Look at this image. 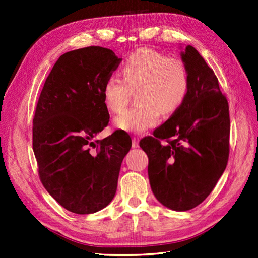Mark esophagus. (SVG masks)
<instances>
[{
  "mask_svg": "<svg viewBox=\"0 0 258 258\" xmlns=\"http://www.w3.org/2000/svg\"><path fill=\"white\" fill-rule=\"evenodd\" d=\"M132 146H133V148H137L138 147V138L137 137H133L132 138Z\"/></svg>",
  "mask_w": 258,
  "mask_h": 258,
  "instance_id": "1",
  "label": "esophagus"
}]
</instances>
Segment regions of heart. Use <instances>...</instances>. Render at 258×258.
Here are the masks:
<instances>
[{
  "label": "heart",
  "mask_w": 258,
  "mask_h": 258,
  "mask_svg": "<svg viewBox=\"0 0 258 258\" xmlns=\"http://www.w3.org/2000/svg\"><path fill=\"white\" fill-rule=\"evenodd\" d=\"M122 73L123 79L109 76L102 88L105 104L113 113L122 112L130 101L131 90H137L139 104L115 119V125L121 130L143 133L158 123L160 113H174L187 97L189 76L180 58L143 47L124 61Z\"/></svg>",
  "instance_id": "b5f03b06"
}]
</instances>
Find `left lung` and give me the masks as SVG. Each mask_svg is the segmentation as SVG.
I'll list each match as a JSON object with an SVG mask.
<instances>
[{
  "label": "left lung",
  "instance_id": "1",
  "mask_svg": "<svg viewBox=\"0 0 258 258\" xmlns=\"http://www.w3.org/2000/svg\"><path fill=\"white\" fill-rule=\"evenodd\" d=\"M181 59L189 76L185 101L139 142L154 197L179 212L198 207L216 186L229 158L230 134L229 106L214 71L191 45Z\"/></svg>",
  "mask_w": 258,
  "mask_h": 258
}]
</instances>
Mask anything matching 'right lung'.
<instances>
[{
    "label": "right lung",
    "mask_w": 258,
    "mask_h": 258,
    "mask_svg": "<svg viewBox=\"0 0 258 258\" xmlns=\"http://www.w3.org/2000/svg\"><path fill=\"white\" fill-rule=\"evenodd\" d=\"M122 58L88 46L61 55L36 104L32 147L41 182L62 208L92 214L112 201L130 135L115 131L93 141L109 123L102 88Z\"/></svg>",
    "instance_id": "1"
}]
</instances>
